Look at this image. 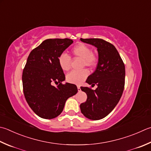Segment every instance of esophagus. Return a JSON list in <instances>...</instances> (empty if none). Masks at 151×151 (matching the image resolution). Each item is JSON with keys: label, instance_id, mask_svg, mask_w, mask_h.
<instances>
[{"label": "esophagus", "instance_id": "esophagus-1", "mask_svg": "<svg viewBox=\"0 0 151 151\" xmlns=\"http://www.w3.org/2000/svg\"><path fill=\"white\" fill-rule=\"evenodd\" d=\"M78 91L79 92H80L81 91V88H80V86H79V85H78Z\"/></svg>", "mask_w": 151, "mask_h": 151}]
</instances>
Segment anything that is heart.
<instances>
[{
  "label": "heart",
  "mask_w": 151,
  "mask_h": 151,
  "mask_svg": "<svg viewBox=\"0 0 151 151\" xmlns=\"http://www.w3.org/2000/svg\"><path fill=\"white\" fill-rule=\"evenodd\" d=\"M72 53L74 57L82 59V66L93 67L96 64V58L92 53V50L88 45L83 43H79L73 48ZM58 64L61 69L66 72L71 68V60L66 53H62L58 56ZM89 72L87 70L81 72H72L66 76L67 81L70 83L81 84L86 79Z\"/></svg>",
  "instance_id": "b5f03b06"
}]
</instances>
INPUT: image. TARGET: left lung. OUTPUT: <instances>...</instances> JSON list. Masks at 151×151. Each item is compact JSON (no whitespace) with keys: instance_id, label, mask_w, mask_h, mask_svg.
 Here are the masks:
<instances>
[{"instance_id":"left-lung-1","label":"left lung","mask_w":151,"mask_h":151,"mask_svg":"<svg viewBox=\"0 0 151 151\" xmlns=\"http://www.w3.org/2000/svg\"><path fill=\"white\" fill-rule=\"evenodd\" d=\"M97 49L99 61L95 72L86 82L95 90L81 87L87 101L80 104L81 112L88 119L99 120L106 117L118 103L125 85V66L116 47L101 39H80Z\"/></svg>"}]
</instances>
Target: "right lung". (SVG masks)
Instances as JSON below:
<instances>
[{"label":"right lung","mask_w":151,"mask_h":151,"mask_svg":"<svg viewBox=\"0 0 151 151\" xmlns=\"http://www.w3.org/2000/svg\"><path fill=\"white\" fill-rule=\"evenodd\" d=\"M73 43L70 39H48L34 49L23 71L22 83L26 101L39 117L52 119L60 114L68 98L78 93L74 84L66 83L58 56ZM52 82L58 85L51 84Z\"/></svg>","instance_id":"obj_1"}]
</instances>
